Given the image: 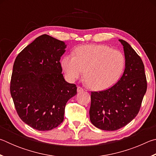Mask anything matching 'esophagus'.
I'll return each mask as SVG.
<instances>
[{"label":"esophagus","instance_id":"esophagus-1","mask_svg":"<svg viewBox=\"0 0 156 156\" xmlns=\"http://www.w3.org/2000/svg\"><path fill=\"white\" fill-rule=\"evenodd\" d=\"M84 90H83V89L82 88V87H78V88H77V91L78 92V93H80V92H83Z\"/></svg>","mask_w":156,"mask_h":156}]
</instances>
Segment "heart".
<instances>
[{
	"label": "heart",
	"instance_id": "obj_1",
	"mask_svg": "<svg viewBox=\"0 0 156 156\" xmlns=\"http://www.w3.org/2000/svg\"><path fill=\"white\" fill-rule=\"evenodd\" d=\"M122 51L105 44H86L78 47L75 56L63 57L61 66L67 78L73 81L83 73L88 86L94 90L107 89L120 80L125 67Z\"/></svg>",
	"mask_w": 156,
	"mask_h": 156
}]
</instances>
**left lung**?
<instances>
[{"instance_id": "1", "label": "left lung", "mask_w": 156, "mask_h": 156, "mask_svg": "<svg viewBox=\"0 0 156 156\" xmlns=\"http://www.w3.org/2000/svg\"><path fill=\"white\" fill-rule=\"evenodd\" d=\"M119 41L126 60L122 76L111 88L91 94L90 120L95 126L105 131L118 130L134 119L147 88L141 58L127 42Z\"/></svg>"}]
</instances>
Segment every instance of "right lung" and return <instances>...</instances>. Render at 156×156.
<instances>
[{
    "label": "right lung",
    "mask_w": 156,
    "mask_h": 156,
    "mask_svg": "<svg viewBox=\"0 0 156 156\" xmlns=\"http://www.w3.org/2000/svg\"><path fill=\"white\" fill-rule=\"evenodd\" d=\"M66 47L43 34L16 58L10 93L20 119L36 130L49 131L60 125L66 104L77 94L76 84L65 81L62 73L60 60Z\"/></svg>",
    "instance_id": "add662e5"
}]
</instances>
